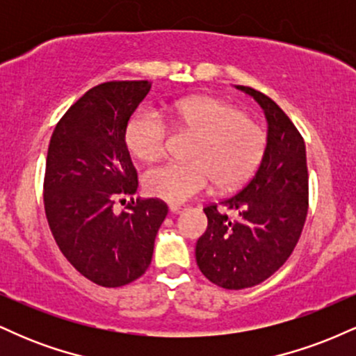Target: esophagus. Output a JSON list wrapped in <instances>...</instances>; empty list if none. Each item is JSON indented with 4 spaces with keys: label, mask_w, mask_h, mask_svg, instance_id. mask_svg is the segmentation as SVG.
<instances>
[{
    "label": "esophagus",
    "mask_w": 356,
    "mask_h": 356,
    "mask_svg": "<svg viewBox=\"0 0 356 356\" xmlns=\"http://www.w3.org/2000/svg\"><path fill=\"white\" fill-rule=\"evenodd\" d=\"M169 209L170 212H174V214H177V212L182 211V204H170Z\"/></svg>",
    "instance_id": "34e87169"
}]
</instances>
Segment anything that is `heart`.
Here are the masks:
<instances>
[{
	"instance_id": "heart-1",
	"label": "heart",
	"mask_w": 356,
	"mask_h": 356,
	"mask_svg": "<svg viewBox=\"0 0 356 356\" xmlns=\"http://www.w3.org/2000/svg\"><path fill=\"white\" fill-rule=\"evenodd\" d=\"M179 129L195 136L187 157L147 169L142 177L147 194L167 202H184L214 184L232 189L254 174L266 150V130L239 108L212 97H189L170 107ZM170 129L155 108L138 110L127 127V144L142 161L165 152Z\"/></svg>"
}]
</instances>
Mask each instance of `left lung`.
Wrapping results in <instances>:
<instances>
[{"mask_svg": "<svg viewBox=\"0 0 356 356\" xmlns=\"http://www.w3.org/2000/svg\"><path fill=\"white\" fill-rule=\"evenodd\" d=\"M238 88L254 97L266 113V150L243 189L204 207L207 229L195 244L202 275L226 289L251 288L275 275L295 251L309 206L301 134L268 95Z\"/></svg>", "mask_w": 356, "mask_h": 356, "instance_id": "obj_1", "label": "left lung"}]
</instances>
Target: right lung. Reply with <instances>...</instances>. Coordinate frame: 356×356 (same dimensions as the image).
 <instances>
[{"mask_svg":"<svg viewBox=\"0 0 356 356\" xmlns=\"http://www.w3.org/2000/svg\"><path fill=\"white\" fill-rule=\"evenodd\" d=\"M152 81H105L90 88L53 130L43 204L60 251L81 276L104 288L140 277L167 216L157 197L136 199L138 177L127 149L129 118ZM131 197L126 209L113 211Z\"/></svg>","mask_w":356,"mask_h":356,"instance_id":"obj_1","label":"right lung"}]
</instances>
